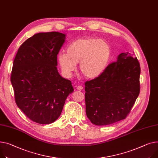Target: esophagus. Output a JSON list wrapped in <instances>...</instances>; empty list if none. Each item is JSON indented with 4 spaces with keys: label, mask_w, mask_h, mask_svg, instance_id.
<instances>
[{
    "label": "esophagus",
    "mask_w": 158,
    "mask_h": 158,
    "mask_svg": "<svg viewBox=\"0 0 158 158\" xmlns=\"http://www.w3.org/2000/svg\"><path fill=\"white\" fill-rule=\"evenodd\" d=\"M77 89L79 91H81L83 89V87L82 86H77Z\"/></svg>",
    "instance_id": "esophagus-1"
}]
</instances>
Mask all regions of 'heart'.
I'll return each mask as SVG.
<instances>
[{"instance_id":"heart-1","label":"heart","mask_w":158,"mask_h":158,"mask_svg":"<svg viewBox=\"0 0 158 158\" xmlns=\"http://www.w3.org/2000/svg\"><path fill=\"white\" fill-rule=\"evenodd\" d=\"M67 53L58 55V64L65 74L70 76L79 63V71L86 79L100 76L106 69L111 56V49L106 40L92 37L77 39L66 48Z\"/></svg>"}]
</instances>
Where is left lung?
Segmentation results:
<instances>
[{
	"label": "left lung",
	"mask_w": 158,
	"mask_h": 158,
	"mask_svg": "<svg viewBox=\"0 0 158 158\" xmlns=\"http://www.w3.org/2000/svg\"><path fill=\"white\" fill-rule=\"evenodd\" d=\"M140 67L130 53L122 52L98 77L85 82L86 112L95 125L124 119L139 97Z\"/></svg>",
	"instance_id": "8db88e82"
}]
</instances>
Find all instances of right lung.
<instances>
[{
  "mask_svg": "<svg viewBox=\"0 0 158 158\" xmlns=\"http://www.w3.org/2000/svg\"><path fill=\"white\" fill-rule=\"evenodd\" d=\"M65 34H36L19 48L10 82L17 106L34 122L48 124L60 115L65 100L73 91L70 80L57 70V55Z\"/></svg>",
  "mask_w": 158,
  "mask_h": 158,
  "instance_id": "1",
  "label": "right lung"
}]
</instances>
